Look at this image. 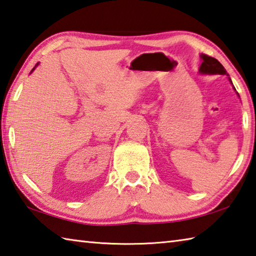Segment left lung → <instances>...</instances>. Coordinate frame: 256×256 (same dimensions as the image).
<instances>
[{
  "label": "left lung",
  "instance_id": "obj_1",
  "mask_svg": "<svg viewBox=\"0 0 256 256\" xmlns=\"http://www.w3.org/2000/svg\"><path fill=\"white\" fill-rule=\"evenodd\" d=\"M200 58L202 60V62L199 67V72L200 74H209V75H226L228 76L226 69L222 67V64L218 62L217 59L209 57L207 54H200ZM232 82V80H230ZM235 90V88H234Z\"/></svg>",
  "mask_w": 256,
  "mask_h": 256
}]
</instances>
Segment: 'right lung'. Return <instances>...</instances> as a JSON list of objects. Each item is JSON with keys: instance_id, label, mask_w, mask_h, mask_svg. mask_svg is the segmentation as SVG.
<instances>
[{"instance_id": "1", "label": "right lung", "mask_w": 256, "mask_h": 256, "mask_svg": "<svg viewBox=\"0 0 256 256\" xmlns=\"http://www.w3.org/2000/svg\"><path fill=\"white\" fill-rule=\"evenodd\" d=\"M34 68H36V67H34ZM34 69H32V70H31V72H34Z\"/></svg>"}]
</instances>
